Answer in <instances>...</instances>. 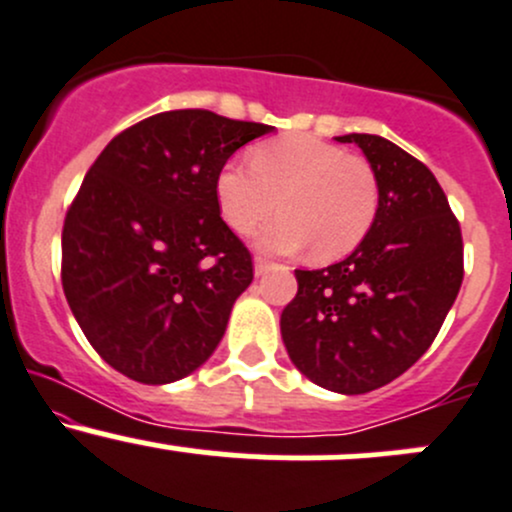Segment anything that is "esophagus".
<instances>
[{"mask_svg":"<svg viewBox=\"0 0 512 512\" xmlns=\"http://www.w3.org/2000/svg\"><path fill=\"white\" fill-rule=\"evenodd\" d=\"M272 267H274V262L265 260V257H255V274H257V277H260V274H265L267 270H272Z\"/></svg>","mask_w":512,"mask_h":512,"instance_id":"34e87169","label":"esophagus"}]
</instances>
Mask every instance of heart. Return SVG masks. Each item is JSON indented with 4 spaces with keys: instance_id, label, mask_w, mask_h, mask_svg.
<instances>
[{
    "instance_id": "1",
    "label": "heart",
    "mask_w": 512,
    "mask_h": 512,
    "mask_svg": "<svg viewBox=\"0 0 512 512\" xmlns=\"http://www.w3.org/2000/svg\"><path fill=\"white\" fill-rule=\"evenodd\" d=\"M220 215L235 233H250L282 208L257 235L270 252L309 245L314 260H338L373 230L380 181L373 164L314 134H284L233 159L215 176Z\"/></svg>"
}]
</instances>
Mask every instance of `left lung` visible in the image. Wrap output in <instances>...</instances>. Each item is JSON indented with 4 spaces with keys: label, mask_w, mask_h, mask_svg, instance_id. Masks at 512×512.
Returning a JSON list of instances; mask_svg holds the SVG:
<instances>
[{
    "label": "left lung",
    "mask_w": 512,
    "mask_h": 512,
    "mask_svg": "<svg viewBox=\"0 0 512 512\" xmlns=\"http://www.w3.org/2000/svg\"><path fill=\"white\" fill-rule=\"evenodd\" d=\"M373 164L380 211L368 238L324 270H294L282 311L289 358L311 383L343 395L378 390L437 338L464 282V240L432 171L378 134H346Z\"/></svg>",
    "instance_id": "8db88e82"
}]
</instances>
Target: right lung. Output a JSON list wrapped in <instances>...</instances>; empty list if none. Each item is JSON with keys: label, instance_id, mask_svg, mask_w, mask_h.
<instances>
[{"label": "right lung", "instance_id": "obj_1", "mask_svg": "<svg viewBox=\"0 0 512 512\" xmlns=\"http://www.w3.org/2000/svg\"><path fill=\"white\" fill-rule=\"evenodd\" d=\"M272 129L159 112L117 134L85 174L63 220V292L90 346L127 378L174 383L223 338L255 267L220 218L215 176Z\"/></svg>", "mask_w": 512, "mask_h": 512}]
</instances>
